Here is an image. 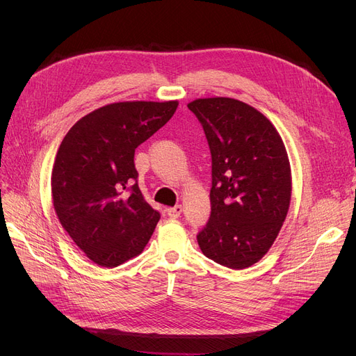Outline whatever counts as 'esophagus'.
<instances>
[{
	"label": "esophagus",
	"instance_id": "obj_1",
	"mask_svg": "<svg viewBox=\"0 0 356 356\" xmlns=\"http://www.w3.org/2000/svg\"><path fill=\"white\" fill-rule=\"evenodd\" d=\"M181 211H183L181 204H176V207L167 209V216L172 218V219H177L181 215Z\"/></svg>",
	"mask_w": 356,
	"mask_h": 356
}]
</instances>
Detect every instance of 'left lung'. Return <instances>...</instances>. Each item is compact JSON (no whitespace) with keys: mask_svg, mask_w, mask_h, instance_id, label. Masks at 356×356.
<instances>
[{"mask_svg":"<svg viewBox=\"0 0 356 356\" xmlns=\"http://www.w3.org/2000/svg\"><path fill=\"white\" fill-rule=\"evenodd\" d=\"M188 108L202 124L212 156V211L197 244L223 267H251L267 254L289 212L286 147L274 125L248 104L204 98Z\"/></svg>","mask_w":356,"mask_h":356,"instance_id":"obj_1","label":"left lung"}]
</instances>
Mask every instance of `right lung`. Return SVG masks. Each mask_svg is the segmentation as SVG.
I'll return each mask as SVG.
<instances>
[{
	"label": "right lung",
	"mask_w": 356,
	"mask_h": 356,
	"mask_svg": "<svg viewBox=\"0 0 356 356\" xmlns=\"http://www.w3.org/2000/svg\"><path fill=\"white\" fill-rule=\"evenodd\" d=\"M177 105H105L74 124L59 147L51 173L54 211L74 244L101 267L138 255L154 232L160 212L138 188L134 153Z\"/></svg>",
	"instance_id": "right-lung-1"
}]
</instances>
